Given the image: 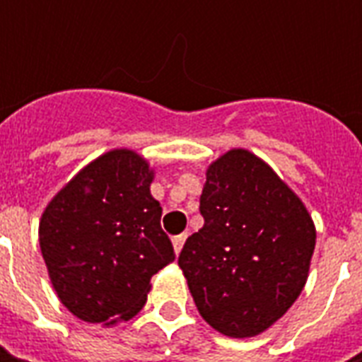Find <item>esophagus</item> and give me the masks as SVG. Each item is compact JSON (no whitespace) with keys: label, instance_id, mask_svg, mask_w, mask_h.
I'll return each mask as SVG.
<instances>
[{"label":"esophagus","instance_id":"1","mask_svg":"<svg viewBox=\"0 0 362 362\" xmlns=\"http://www.w3.org/2000/svg\"><path fill=\"white\" fill-rule=\"evenodd\" d=\"M185 240H187V233H179V235H175L173 238V247L177 254L183 250V243H185Z\"/></svg>","mask_w":362,"mask_h":362}]
</instances>
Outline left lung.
Masks as SVG:
<instances>
[{"label": "left lung", "instance_id": "1", "mask_svg": "<svg viewBox=\"0 0 362 362\" xmlns=\"http://www.w3.org/2000/svg\"><path fill=\"white\" fill-rule=\"evenodd\" d=\"M203 228L179 254L203 320L231 339L270 328L308 278L316 230L300 197L254 153L231 148L205 173Z\"/></svg>", "mask_w": 362, "mask_h": 362}]
</instances>
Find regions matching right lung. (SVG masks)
Listing matches in <instances>:
<instances>
[{
	"mask_svg": "<svg viewBox=\"0 0 362 362\" xmlns=\"http://www.w3.org/2000/svg\"><path fill=\"white\" fill-rule=\"evenodd\" d=\"M153 169L115 148L58 191L40 219V247L64 306L84 322L129 320L146 302L151 278L175 259L151 195Z\"/></svg>",
	"mask_w": 362,
	"mask_h": 362,
	"instance_id": "1",
	"label": "right lung"
}]
</instances>
